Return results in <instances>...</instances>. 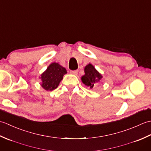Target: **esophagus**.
I'll use <instances>...</instances> for the list:
<instances>
[{
    "label": "esophagus",
    "mask_w": 151,
    "mask_h": 151,
    "mask_svg": "<svg viewBox=\"0 0 151 151\" xmlns=\"http://www.w3.org/2000/svg\"><path fill=\"white\" fill-rule=\"evenodd\" d=\"M70 73L73 74V75H76L78 73V70H70Z\"/></svg>",
    "instance_id": "esophagus-1"
}]
</instances>
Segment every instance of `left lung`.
Wrapping results in <instances>:
<instances>
[{"label": "left lung", "instance_id": "8db88e82", "mask_svg": "<svg viewBox=\"0 0 151 151\" xmlns=\"http://www.w3.org/2000/svg\"><path fill=\"white\" fill-rule=\"evenodd\" d=\"M84 72L85 75L82 77V81L85 85L89 86L91 88H93L102 78V75L90 63L85 67Z\"/></svg>", "mask_w": 151, "mask_h": 151}]
</instances>
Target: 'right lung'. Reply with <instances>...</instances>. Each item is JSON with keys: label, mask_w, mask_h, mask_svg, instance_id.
Returning <instances> with one entry per match:
<instances>
[{"label": "right lung", "mask_w": 151, "mask_h": 151, "mask_svg": "<svg viewBox=\"0 0 151 151\" xmlns=\"http://www.w3.org/2000/svg\"><path fill=\"white\" fill-rule=\"evenodd\" d=\"M66 73V69L58 63H51L45 71L41 75V86L45 90H54L58 86L63 75Z\"/></svg>", "instance_id": "add662e5"}]
</instances>
